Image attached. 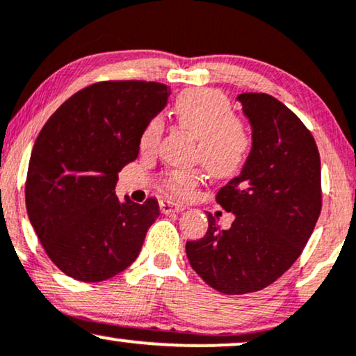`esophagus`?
I'll return each mask as SVG.
<instances>
[{"mask_svg":"<svg viewBox=\"0 0 356 356\" xmlns=\"http://www.w3.org/2000/svg\"><path fill=\"white\" fill-rule=\"evenodd\" d=\"M159 208L164 215H169V213L182 211L186 207L181 205V203H177V202H172V200H161Z\"/></svg>","mask_w":356,"mask_h":356,"instance_id":"34e87169","label":"esophagus"}]
</instances>
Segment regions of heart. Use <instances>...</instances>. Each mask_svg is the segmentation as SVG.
Here are the masks:
<instances>
[{
    "label": "heart",
    "mask_w": 356,
    "mask_h": 356,
    "mask_svg": "<svg viewBox=\"0 0 356 356\" xmlns=\"http://www.w3.org/2000/svg\"><path fill=\"white\" fill-rule=\"evenodd\" d=\"M174 113L179 125L198 140L197 159L202 161L208 172L227 179L243 169L252 141L225 94L215 89H188L177 97ZM163 130L161 117H153L146 123L140 136L143 153H153L158 148ZM200 179L198 170H170L165 174L163 186L175 195H187Z\"/></svg>",
    "instance_id": "b5f03b06"
}]
</instances>
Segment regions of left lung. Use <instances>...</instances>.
I'll use <instances>...</instances> for the list:
<instances>
[{
  "label": "left lung",
  "instance_id": "obj_1",
  "mask_svg": "<svg viewBox=\"0 0 356 356\" xmlns=\"http://www.w3.org/2000/svg\"><path fill=\"white\" fill-rule=\"evenodd\" d=\"M252 129L249 158L216 202L233 213L229 229L208 215V231L187 241L202 280L225 295L262 290L300 257L321 213V158L311 131L264 92L239 94Z\"/></svg>",
  "mask_w": 356,
  "mask_h": 356
}]
</instances>
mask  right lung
Here are the masks:
<instances>
[{"mask_svg": "<svg viewBox=\"0 0 356 356\" xmlns=\"http://www.w3.org/2000/svg\"><path fill=\"white\" fill-rule=\"evenodd\" d=\"M169 94L159 83L91 84L61 104L37 136L27 215L51 262L74 280L96 283L123 272L159 216L156 198L122 202L113 188L123 165L138 158L141 131Z\"/></svg>", "mask_w": 356, "mask_h": 356, "instance_id": "1", "label": "right lung"}]
</instances>
